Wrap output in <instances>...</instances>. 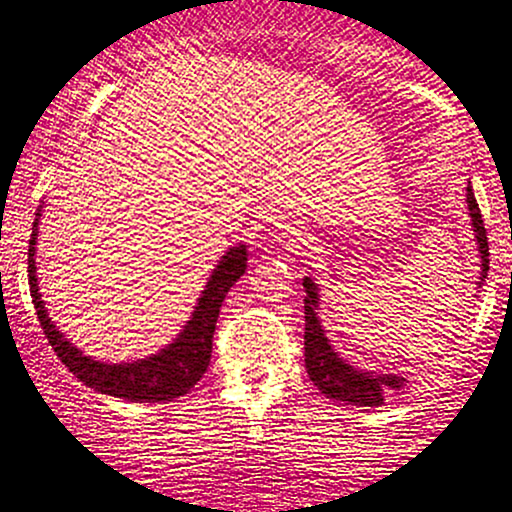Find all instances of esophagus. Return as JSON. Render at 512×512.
I'll list each match as a JSON object with an SVG mask.
<instances>
[{"mask_svg": "<svg viewBox=\"0 0 512 512\" xmlns=\"http://www.w3.org/2000/svg\"><path fill=\"white\" fill-rule=\"evenodd\" d=\"M271 231H274V236L283 243H295V241H300V236H302L300 226H297V222H293V219H288V217H276L274 222H271Z\"/></svg>", "mask_w": 512, "mask_h": 512, "instance_id": "obj_1", "label": "esophagus"}]
</instances>
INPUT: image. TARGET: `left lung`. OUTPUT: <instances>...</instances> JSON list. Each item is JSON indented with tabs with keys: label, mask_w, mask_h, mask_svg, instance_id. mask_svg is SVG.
<instances>
[{
	"label": "left lung",
	"mask_w": 512,
	"mask_h": 512,
	"mask_svg": "<svg viewBox=\"0 0 512 512\" xmlns=\"http://www.w3.org/2000/svg\"><path fill=\"white\" fill-rule=\"evenodd\" d=\"M468 210H470V222L472 231H475L477 248H480V260H482V274L480 281L487 278L489 271V243H487V229H484L480 205H477L472 186L468 184ZM304 366H307L309 380L326 394L328 399L335 401H347L352 406H380L385 404L387 394L392 390L397 392L404 387V378L390 373H368L359 371V368L349 366L345 359L331 347L326 333H323L319 316V288L314 286L312 278H304Z\"/></svg>",
	"instance_id": "obj_1"
}]
</instances>
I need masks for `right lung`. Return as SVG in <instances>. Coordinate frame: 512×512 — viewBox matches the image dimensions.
<instances>
[{"label": "right lung", "instance_id": "right-lung-1", "mask_svg": "<svg viewBox=\"0 0 512 512\" xmlns=\"http://www.w3.org/2000/svg\"><path fill=\"white\" fill-rule=\"evenodd\" d=\"M37 224H40V210H37L35 222H32V236L28 245V281L37 319H40L42 331L47 335L49 345L54 347L56 357L68 366V371L75 378H80L84 385L94 387L101 394H111V397L129 401H172L184 397L208 371L219 309H222L226 293L248 267L245 245L229 248V252L219 260L208 286L200 295L196 312H193L191 321H186L184 331L179 333V338L172 345L160 349L153 357L132 361V364H103V361L84 357L80 349L51 323L47 309H44L35 276Z\"/></svg>", "mask_w": 512, "mask_h": 512}]
</instances>
